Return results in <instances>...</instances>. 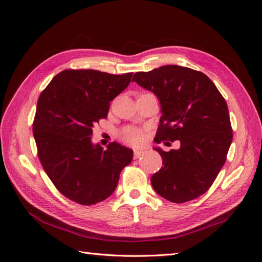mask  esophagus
<instances>
[{
  "label": "esophagus",
  "mask_w": 262,
  "mask_h": 262,
  "mask_svg": "<svg viewBox=\"0 0 262 262\" xmlns=\"http://www.w3.org/2000/svg\"><path fill=\"white\" fill-rule=\"evenodd\" d=\"M144 154V150H142V149H134V154H133V156H134V158H139V157H141L142 155Z\"/></svg>",
  "instance_id": "1"
}]
</instances>
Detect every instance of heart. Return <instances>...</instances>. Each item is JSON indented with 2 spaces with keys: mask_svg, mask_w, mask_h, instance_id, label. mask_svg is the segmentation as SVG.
Here are the masks:
<instances>
[{
  "mask_svg": "<svg viewBox=\"0 0 262 262\" xmlns=\"http://www.w3.org/2000/svg\"><path fill=\"white\" fill-rule=\"evenodd\" d=\"M121 138L132 144H140L142 142V136L139 130L133 128H126L122 131Z\"/></svg>",
  "mask_w": 262,
  "mask_h": 262,
  "instance_id": "b5f03b06",
  "label": "heart"
}]
</instances>
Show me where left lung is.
I'll list each match as a JSON object with an SVG mask.
<instances>
[{
	"label": "left lung",
	"instance_id": "1",
	"mask_svg": "<svg viewBox=\"0 0 262 262\" xmlns=\"http://www.w3.org/2000/svg\"><path fill=\"white\" fill-rule=\"evenodd\" d=\"M132 81L160 100L156 143L180 142L178 149L169 152L154 147L164 165L150 178L154 190L175 203L205 193L223 167L233 140L225 99L207 75L185 67L137 72Z\"/></svg>",
	"mask_w": 262,
	"mask_h": 262
}]
</instances>
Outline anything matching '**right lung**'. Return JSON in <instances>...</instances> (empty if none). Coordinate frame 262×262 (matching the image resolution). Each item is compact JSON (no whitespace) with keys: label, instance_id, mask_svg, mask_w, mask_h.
Here are the masks:
<instances>
[{"label":"right lung","instance_id":"obj_1","mask_svg":"<svg viewBox=\"0 0 262 262\" xmlns=\"http://www.w3.org/2000/svg\"><path fill=\"white\" fill-rule=\"evenodd\" d=\"M133 73L64 70L39 96L33 124L38 156L53 185L68 199L93 205L116 190L133 150L114 142L104 149L92 142L94 124L105 119L110 101Z\"/></svg>","mask_w":262,"mask_h":262}]
</instances>
